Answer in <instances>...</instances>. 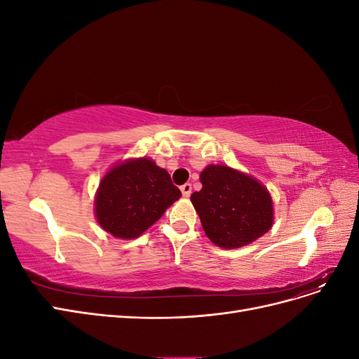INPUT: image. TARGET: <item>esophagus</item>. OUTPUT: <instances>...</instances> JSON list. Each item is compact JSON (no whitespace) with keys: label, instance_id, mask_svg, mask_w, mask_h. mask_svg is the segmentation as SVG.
Returning <instances> with one entry per match:
<instances>
[{"label":"esophagus","instance_id":"obj_1","mask_svg":"<svg viewBox=\"0 0 359 359\" xmlns=\"http://www.w3.org/2000/svg\"><path fill=\"white\" fill-rule=\"evenodd\" d=\"M181 193H182V196L189 198L190 194H191V184H190V182L182 184V186H181Z\"/></svg>","mask_w":359,"mask_h":359}]
</instances>
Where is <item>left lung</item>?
Segmentation results:
<instances>
[{"mask_svg": "<svg viewBox=\"0 0 359 359\" xmlns=\"http://www.w3.org/2000/svg\"><path fill=\"white\" fill-rule=\"evenodd\" d=\"M202 190L191 194L206 236L222 248L257 240L273 226V201L255 178L229 166L210 165L201 173Z\"/></svg>", "mask_w": 359, "mask_h": 359, "instance_id": "obj_1", "label": "left lung"}]
</instances>
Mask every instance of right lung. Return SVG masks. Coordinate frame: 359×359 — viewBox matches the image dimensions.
<instances>
[{"instance_id":"add662e5","label":"right lung","mask_w":359,"mask_h":359,"mask_svg":"<svg viewBox=\"0 0 359 359\" xmlns=\"http://www.w3.org/2000/svg\"><path fill=\"white\" fill-rule=\"evenodd\" d=\"M180 198L181 191L169 173L153 160H128L103 177L95 196V217L106 232L132 240Z\"/></svg>"}]
</instances>
